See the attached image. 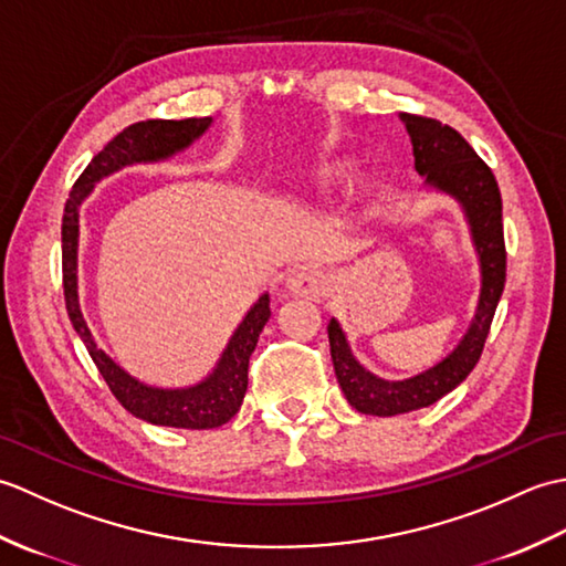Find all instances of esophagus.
Returning a JSON list of instances; mask_svg holds the SVG:
<instances>
[{"mask_svg":"<svg viewBox=\"0 0 566 566\" xmlns=\"http://www.w3.org/2000/svg\"><path fill=\"white\" fill-rule=\"evenodd\" d=\"M286 290H290L296 296L323 298L331 292V280H328V274H323L316 268H302L290 276V282H286Z\"/></svg>","mask_w":566,"mask_h":566,"instance_id":"34e87169","label":"esophagus"}]
</instances>
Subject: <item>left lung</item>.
Masks as SVG:
<instances>
[{
    "mask_svg": "<svg viewBox=\"0 0 566 566\" xmlns=\"http://www.w3.org/2000/svg\"><path fill=\"white\" fill-rule=\"evenodd\" d=\"M403 122L413 143L416 170L426 175V182L448 191L467 211L472 238L482 260V296L476 316L457 350L440 365L406 381H384L357 363L338 321L328 323L331 357L340 387L353 408L367 416H396L418 411L450 394L467 379L482 357L486 335L494 321L499 298L506 284V240H503V203L499 182L491 167L479 158L474 148L448 124L438 118L406 114Z\"/></svg>",
    "mask_w": 566,
    "mask_h": 566,
    "instance_id": "obj_1",
    "label": "left lung"
}]
</instances>
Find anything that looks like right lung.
Instances as JSON below:
<instances>
[{"label": "right lung", "instance_id": "right-lung-1", "mask_svg": "<svg viewBox=\"0 0 566 566\" xmlns=\"http://www.w3.org/2000/svg\"><path fill=\"white\" fill-rule=\"evenodd\" d=\"M211 118H148L126 126L122 134L114 136L106 146L94 155L92 163L72 185L63 213V292L65 308L77 331L84 347L97 365L106 387L112 389L116 401L128 413L148 420L153 426L209 430L228 423L235 413L248 391V367L250 355L255 350L264 323L270 318V294H262L258 304L248 311V316L233 333L219 367L213 375L189 389H153L136 381L118 367L114 359L106 357L94 343L87 323L82 318L77 298V235H80V203L90 195L97 179L122 170L134 163H153L170 158L172 153L187 148L191 140L199 138L209 128Z\"/></svg>", "mask_w": 566, "mask_h": 566}]
</instances>
